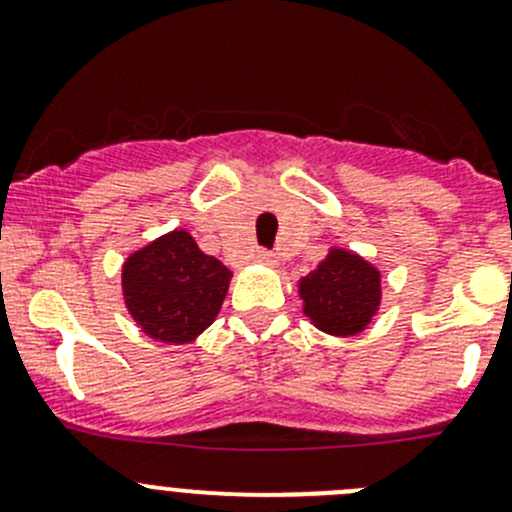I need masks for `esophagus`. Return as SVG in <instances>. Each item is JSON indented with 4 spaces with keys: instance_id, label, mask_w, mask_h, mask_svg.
<instances>
[{
    "instance_id": "obj_1",
    "label": "esophagus",
    "mask_w": 512,
    "mask_h": 512,
    "mask_svg": "<svg viewBox=\"0 0 512 512\" xmlns=\"http://www.w3.org/2000/svg\"><path fill=\"white\" fill-rule=\"evenodd\" d=\"M255 265H260V267H275L277 265V257L272 255V252H265V250H260L255 255Z\"/></svg>"
}]
</instances>
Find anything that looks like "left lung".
Wrapping results in <instances>:
<instances>
[{"label":"left lung","instance_id":"1","mask_svg":"<svg viewBox=\"0 0 512 512\" xmlns=\"http://www.w3.org/2000/svg\"><path fill=\"white\" fill-rule=\"evenodd\" d=\"M381 277L364 255L332 245L327 257L297 280L302 314L329 337H356L381 309Z\"/></svg>","mask_w":512,"mask_h":512}]
</instances>
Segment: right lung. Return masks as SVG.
Segmentation results:
<instances>
[{"label":"right lung","mask_w":512,"mask_h":512,"mask_svg":"<svg viewBox=\"0 0 512 512\" xmlns=\"http://www.w3.org/2000/svg\"><path fill=\"white\" fill-rule=\"evenodd\" d=\"M230 280L232 272L183 227L146 242L121 265L126 312L163 344L195 342L220 314Z\"/></svg>","instance_id":"add662e5"}]
</instances>
